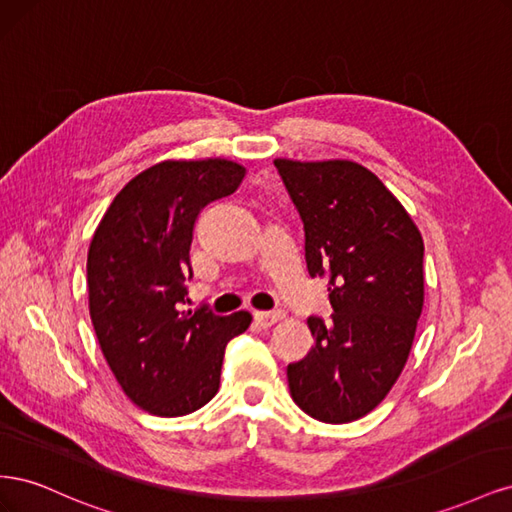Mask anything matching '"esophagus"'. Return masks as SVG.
I'll return each mask as SVG.
<instances>
[{"instance_id": "34e87169", "label": "esophagus", "mask_w": 512, "mask_h": 512, "mask_svg": "<svg viewBox=\"0 0 512 512\" xmlns=\"http://www.w3.org/2000/svg\"><path fill=\"white\" fill-rule=\"evenodd\" d=\"M286 314L282 312V309H273V312H256L254 314V320L256 324H260L262 329H269L273 327V324H277L280 320H284Z\"/></svg>"}]
</instances>
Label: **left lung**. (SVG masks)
Wrapping results in <instances>:
<instances>
[{"instance_id": "1", "label": "left lung", "mask_w": 512, "mask_h": 512, "mask_svg": "<svg viewBox=\"0 0 512 512\" xmlns=\"http://www.w3.org/2000/svg\"><path fill=\"white\" fill-rule=\"evenodd\" d=\"M305 232V262L333 314L309 316L314 348L286 369L290 395L322 423L374 410L397 382L423 312V237L399 200L348 160H275Z\"/></svg>"}]
</instances>
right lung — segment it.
<instances>
[{
    "mask_svg": "<svg viewBox=\"0 0 512 512\" xmlns=\"http://www.w3.org/2000/svg\"><path fill=\"white\" fill-rule=\"evenodd\" d=\"M243 177V166L218 158L160 162L115 196L91 239V322L123 393L149 414L183 416L211 401L226 344L252 322L207 305L179 312L198 213Z\"/></svg>",
    "mask_w": 512,
    "mask_h": 512,
    "instance_id": "obj_1",
    "label": "right lung"
}]
</instances>
